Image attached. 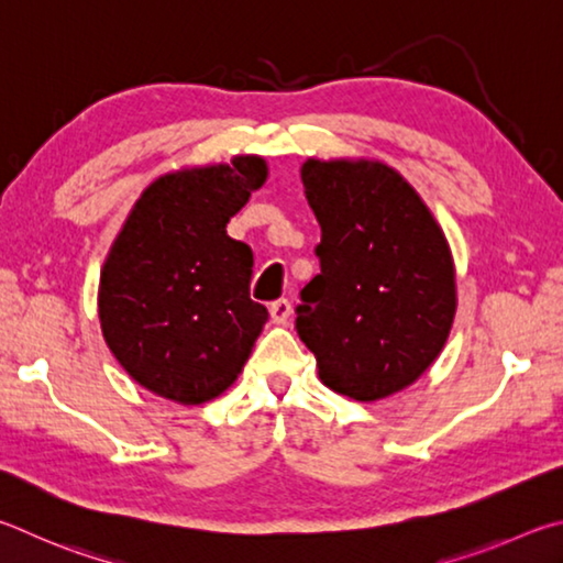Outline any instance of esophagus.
I'll use <instances>...</instances> for the list:
<instances>
[{"label":"esophagus","instance_id":"obj_1","mask_svg":"<svg viewBox=\"0 0 563 563\" xmlns=\"http://www.w3.org/2000/svg\"><path fill=\"white\" fill-rule=\"evenodd\" d=\"M269 313H272V321L279 323V327H287V323L291 321V313H294V307L289 299H276L269 303Z\"/></svg>","mask_w":563,"mask_h":563}]
</instances>
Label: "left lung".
<instances>
[{"label":"left lung","mask_w":563,"mask_h":563,"mask_svg":"<svg viewBox=\"0 0 563 563\" xmlns=\"http://www.w3.org/2000/svg\"><path fill=\"white\" fill-rule=\"evenodd\" d=\"M301 183L321 224V274L301 289L299 339L323 386L363 402L388 398L450 336L457 291L445 232L386 163L309 157Z\"/></svg>","instance_id":"obj_1"}]
</instances>
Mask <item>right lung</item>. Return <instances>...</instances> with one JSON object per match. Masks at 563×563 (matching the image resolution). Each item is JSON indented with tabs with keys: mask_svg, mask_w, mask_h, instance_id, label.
I'll return each instance as SVG.
<instances>
[{
	"mask_svg": "<svg viewBox=\"0 0 563 563\" xmlns=\"http://www.w3.org/2000/svg\"><path fill=\"white\" fill-rule=\"evenodd\" d=\"M266 173L264 157L236 155L157 177L111 244L98 284L103 339L155 396L183 406L220 396L269 319L250 299L252 250L227 234Z\"/></svg>",
	"mask_w": 563,
	"mask_h": 563,
	"instance_id": "1",
	"label": "right lung"
}]
</instances>
